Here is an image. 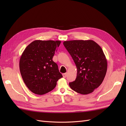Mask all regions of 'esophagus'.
Wrapping results in <instances>:
<instances>
[{
  "instance_id": "34e87169",
  "label": "esophagus",
  "mask_w": 126,
  "mask_h": 126,
  "mask_svg": "<svg viewBox=\"0 0 126 126\" xmlns=\"http://www.w3.org/2000/svg\"><path fill=\"white\" fill-rule=\"evenodd\" d=\"M67 73H64L63 74V78H66L67 77Z\"/></svg>"
}]
</instances>
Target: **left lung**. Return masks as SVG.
Instances as JSON below:
<instances>
[{
  "label": "left lung",
  "mask_w": 126,
  "mask_h": 126,
  "mask_svg": "<svg viewBox=\"0 0 126 126\" xmlns=\"http://www.w3.org/2000/svg\"><path fill=\"white\" fill-rule=\"evenodd\" d=\"M63 44L73 59L77 77L69 82L71 88L82 94L93 93L105 78L107 61L100 46L92 40L64 41Z\"/></svg>",
  "instance_id": "left-lung-1"
}]
</instances>
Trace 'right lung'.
<instances>
[{
  "mask_svg": "<svg viewBox=\"0 0 126 126\" xmlns=\"http://www.w3.org/2000/svg\"><path fill=\"white\" fill-rule=\"evenodd\" d=\"M59 40H36L24 50L19 60L22 79L32 93L39 95L54 89L63 75L52 60Z\"/></svg>",
  "mask_w": 126,
  "mask_h": 126,
  "instance_id": "1",
  "label": "right lung"
}]
</instances>
